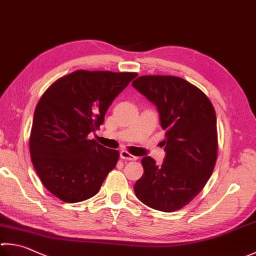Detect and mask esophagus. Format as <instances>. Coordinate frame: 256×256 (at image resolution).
<instances>
[{
	"label": "esophagus",
	"instance_id": "1",
	"mask_svg": "<svg viewBox=\"0 0 256 256\" xmlns=\"http://www.w3.org/2000/svg\"><path fill=\"white\" fill-rule=\"evenodd\" d=\"M120 158L122 159H127V160H136L137 157L132 155V154H129L126 150H122L120 152Z\"/></svg>",
	"mask_w": 256,
	"mask_h": 256
}]
</instances>
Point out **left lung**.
<instances>
[{
    "instance_id": "obj_1",
    "label": "left lung",
    "mask_w": 256,
    "mask_h": 256,
    "mask_svg": "<svg viewBox=\"0 0 256 256\" xmlns=\"http://www.w3.org/2000/svg\"><path fill=\"white\" fill-rule=\"evenodd\" d=\"M132 86L157 107L165 130L160 166L142 159L144 175L134 186L137 198L154 210L175 212L200 194L218 158L213 104L200 89L174 76H142Z\"/></svg>"
}]
</instances>
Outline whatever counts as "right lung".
Wrapping results in <instances>:
<instances>
[{
	"label": "right lung",
	"instance_id": "1",
	"mask_svg": "<svg viewBox=\"0 0 256 256\" xmlns=\"http://www.w3.org/2000/svg\"><path fill=\"white\" fill-rule=\"evenodd\" d=\"M134 72L76 70L52 84L36 104L30 136L32 164L42 184L66 203L99 192L119 152L101 146L98 130L114 98Z\"/></svg>",
	"mask_w": 256,
	"mask_h": 256
}]
</instances>
